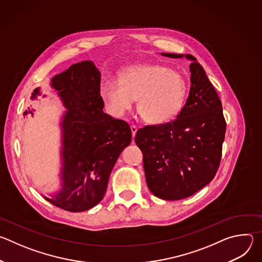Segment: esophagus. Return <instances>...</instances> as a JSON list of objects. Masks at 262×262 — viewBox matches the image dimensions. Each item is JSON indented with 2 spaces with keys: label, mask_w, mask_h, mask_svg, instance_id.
<instances>
[{
  "label": "esophagus",
  "mask_w": 262,
  "mask_h": 262,
  "mask_svg": "<svg viewBox=\"0 0 262 262\" xmlns=\"http://www.w3.org/2000/svg\"><path fill=\"white\" fill-rule=\"evenodd\" d=\"M130 130H132V136H133V138H135L136 133H137V130H138L137 126H136V125H130Z\"/></svg>",
  "instance_id": "esophagus-1"
}]
</instances>
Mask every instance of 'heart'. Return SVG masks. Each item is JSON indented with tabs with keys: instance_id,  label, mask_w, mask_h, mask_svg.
Returning a JSON list of instances; mask_svg holds the SVG:
<instances>
[{
	"instance_id": "1",
	"label": "heart",
	"mask_w": 262,
	"mask_h": 262,
	"mask_svg": "<svg viewBox=\"0 0 262 262\" xmlns=\"http://www.w3.org/2000/svg\"><path fill=\"white\" fill-rule=\"evenodd\" d=\"M100 95L112 115L122 116L138 98L137 111L150 124L174 119L183 106L186 83L181 74L162 64H140L125 68L118 80H105Z\"/></svg>"
}]
</instances>
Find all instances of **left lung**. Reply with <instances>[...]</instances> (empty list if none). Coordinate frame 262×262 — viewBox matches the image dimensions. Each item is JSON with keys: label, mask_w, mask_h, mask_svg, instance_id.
<instances>
[{"label": "left lung", "mask_w": 262, "mask_h": 262, "mask_svg": "<svg viewBox=\"0 0 262 262\" xmlns=\"http://www.w3.org/2000/svg\"><path fill=\"white\" fill-rule=\"evenodd\" d=\"M170 58L182 55L162 54ZM190 93L173 121L138 129L146 182L164 200L194 195L214 177L226 132L221 100L200 63L192 55Z\"/></svg>", "instance_id": "obj_1"}]
</instances>
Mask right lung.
Returning <instances> with one entry per match:
<instances>
[{
    "mask_svg": "<svg viewBox=\"0 0 262 262\" xmlns=\"http://www.w3.org/2000/svg\"><path fill=\"white\" fill-rule=\"evenodd\" d=\"M67 112L63 127V188L52 204L71 212L98 204L117 159L132 141L129 125L103 113L100 72L91 61L71 65L54 77ZM32 112V111H31Z\"/></svg>",
    "mask_w": 262,
    "mask_h": 262,
    "instance_id": "1",
    "label": "right lung"
}]
</instances>
